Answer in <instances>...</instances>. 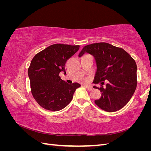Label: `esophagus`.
I'll use <instances>...</instances> for the list:
<instances>
[{"instance_id": "esophagus-1", "label": "esophagus", "mask_w": 151, "mask_h": 151, "mask_svg": "<svg viewBox=\"0 0 151 151\" xmlns=\"http://www.w3.org/2000/svg\"><path fill=\"white\" fill-rule=\"evenodd\" d=\"M84 86H85V88H86V89H88V90H89V91L93 90V87H92V86H89V85H87V84H84Z\"/></svg>"}]
</instances>
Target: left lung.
Segmentation results:
<instances>
[{
    "label": "left lung",
    "mask_w": 151,
    "mask_h": 151,
    "mask_svg": "<svg viewBox=\"0 0 151 151\" xmlns=\"http://www.w3.org/2000/svg\"><path fill=\"white\" fill-rule=\"evenodd\" d=\"M88 53L94 57L97 70L94 83H100L101 96L95 100L96 104L103 110L113 112L125 106L133 96L137 84V64L130 55L122 48L107 43H96L85 46L81 57ZM106 80L105 88L102 85Z\"/></svg>",
    "instance_id": "obj_1"
}]
</instances>
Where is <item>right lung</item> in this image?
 <instances>
[{"label": "right lung", "mask_w": 151, "mask_h": 151, "mask_svg": "<svg viewBox=\"0 0 151 151\" xmlns=\"http://www.w3.org/2000/svg\"><path fill=\"white\" fill-rule=\"evenodd\" d=\"M79 45L54 44L38 53L32 59L28 76L33 96L41 106L56 111L70 103L81 84H67L59 76L65 74L67 60L79 49Z\"/></svg>", "instance_id": "obj_1"}]
</instances>
